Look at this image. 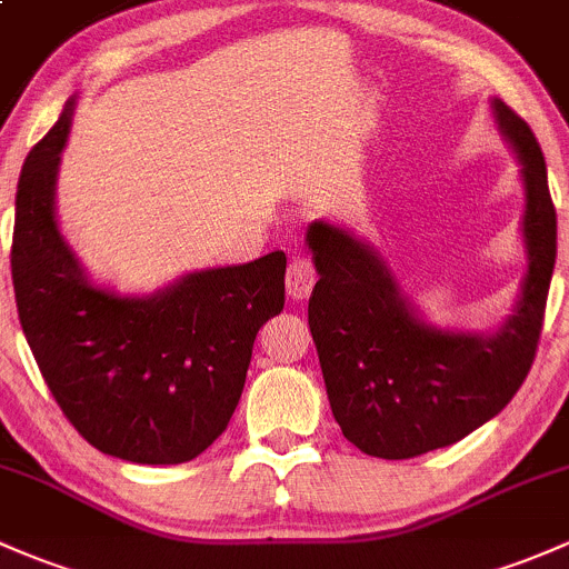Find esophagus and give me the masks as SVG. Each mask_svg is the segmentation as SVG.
<instances>
[{"label":"esophagus","mask_w":569,"mask_h":569,"mask_svg":"<svg viewBox=\"0 0 569 569\" xmlns=\"http://www.w3.org/2000/svg\"><path fill=\"white\" fill-rule=\"evenodd\" d=\"M315 282H318V273H315L312 262H309L307 257H296V260L290 262V268H287L284 277L287 296H290L292 301H303V298H309V292H312Z\"/></svg>","instance_id":"esophagus-1"}]
</instances>
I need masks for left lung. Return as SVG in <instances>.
Wrapping results in <instances>:
<instances>
[{"mask_svg": "<svg viewBox=\"0 0 569 569\" xmlns=\"http://www.w3.org/2000/svg\"><path fill=\"white\" fill-rule=\"evenodd\" d=\"M490 111L523 183L526 273L493 331L436 326L402 292L372 243L345 227L309 224L318 284L309 331L342 436L365 455L408 460L449 447L503 411L535 361L556 262V210L531 128L501 98Z\"/></svg>", "mask_w": 569, "mask_h": 569, "instance_id": "8db88e82", "label": "left lung"}]
</instances>
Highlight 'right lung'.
Listing matches in <instances>:
<instances>
[{
  "mask_svg": "<svg viewBox=\"0 0 569 569\" xmlns=\"http://www.w3.org/2000/svg\"><path fill=\"white\" fill-rule=\"evenodd\" d=\"M76 98L27 156L10 268L34 361L98 452L178 466L230 425L257 331L284 309V251L204 268L150 296L92 282L57 221V178Z\"/></svg>",
  "mask_w": 569,
  "mask_h": 569,
  "instance_id": "add662e5",
  "label": "right lung"
}]
</instances>
